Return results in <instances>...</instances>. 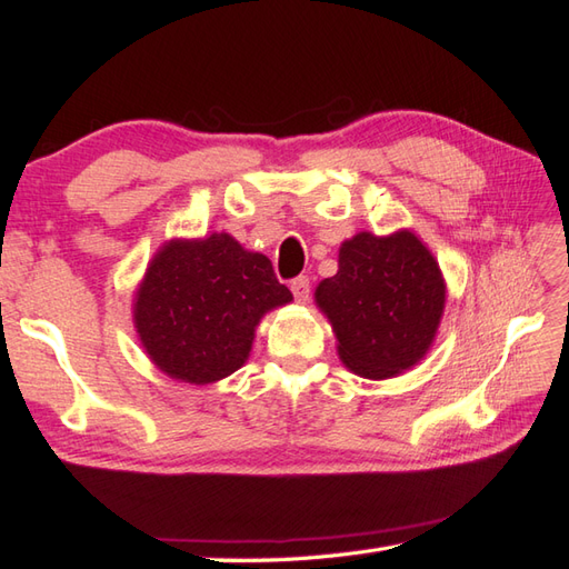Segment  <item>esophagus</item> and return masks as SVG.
I'll list each match as a JSON object with an SVG mask.
<instances>
[{
    "label": "esophagus",
    "mask_w": 569,
    "mask_h": 569,
    "mask_svg": "<svg viewBox=\"0 0 569 569\" xmlns=\"http://www.w3.org/2000/svg\"><path fill=\"white\" fill-rule=\"evenodd\" d=\"M291 291H293V298L298 300V303H306L308 296H310V278L308 276H298L291 281Z\"/></svg>",
    "instance_id": "obj_1"
}]
</instances>
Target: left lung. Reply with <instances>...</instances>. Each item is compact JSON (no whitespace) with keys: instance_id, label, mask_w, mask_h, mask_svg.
I'll list each match as a JSON object with an SVG mask.
<instances>
[{"instance_id":"left-lung-1","label":"left lung","mask_w":569,"mask_h":569,"mask_svg":"<svg viewBox=\"0 0 569 569\" xmlns=\"http://www.w3.org/2000/svg\"><path fill=\"white\" fill-rule=\"evenodd\" d=\"M340 359L367 379H389L428 352L445 308L440 266L410 232H361L340 249V271L316 291Z\"/></svg>"}]
</instances>
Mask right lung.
Wrapping results in <instances>:
<instances>
[{"label": "right lung", "instance_id": "add662e5", "mask_svg": "<svg viewBox=\"0 0 569 569\" xmlns=\"http://www.w3.org/2000/svg\"><path fill=\"white\" fill-rule=\"evenodd\" d=\"M263 253L229 234L171 241L149 266L134 322L153 365L188 383H212L244 365L266 310L291 303Z\"/></svg>", "mask_w": 569, "mask_h": 569}]
</instances>
